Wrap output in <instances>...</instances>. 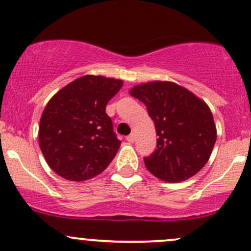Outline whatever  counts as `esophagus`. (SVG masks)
Masks as SVG:
<instances>
[{"instance_id":"esophagus-1","label":"esophagus","mask_w":251,"mask_h":251,"mask_svg":"<svg viewBox=\"0 0 251 251\" xmlns=\"http://www.w3.org/2000/svg\"><path fill=\"white\" fill-rule=\"evenodd\" d=\"M134 139H136V136H134L133 133L130 134V136L126 137V140H127L128 143H133V142H134Z\"/></svg>"}]
</instances>
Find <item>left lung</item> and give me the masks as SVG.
<instances>
[{
	"mask_svg": "<svg viewBox=\"0 0 251 251\" xmlns=\"http://www.w3.org/2000/svg\"><path fill=\"white\" fill-rule=\"evenodd\" d=\"M130 94L147 106L158 136L157 149L144 158L149 172L164 182H182L200 172L217 139L207 103L169 81L137 84Z\"/></svg>",
	"mask_w": 251,
	"mask_h": 251,
	"instance_id": "1",
	"label": "left lung"
}]
</instances>
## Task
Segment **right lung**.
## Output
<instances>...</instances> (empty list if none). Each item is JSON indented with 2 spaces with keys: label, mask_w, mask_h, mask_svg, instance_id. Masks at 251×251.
Masks as SVG:
<instances>
[{
  "label": "right lung",
  "mask_w": 251,
  "mask_h": 251,
  "mask_svg": "<svg viewBox=\"0 0 251 251\" xmlns=\"http://www.w3.org/2000/svg\"><path fill=\"white\" fill-rule=\"evenodd\" d=\"M123 79L85 75L58 90L40 118L38 140L46 163L69 181H85L102 173L121 142L106 114Z\"/></svg>",
  "instance_id": "obj_1"
}]
</instances>
